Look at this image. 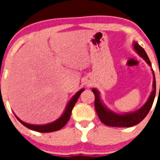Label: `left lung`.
Wrapping results in <instances>:
<instances>
[{
	"instance_id": "1",
	"label": "left lung",
	"mask_w": 160,
	"mask_h": 160,
	"mask_svg": "<svg viewBox=\"0 0 160 160\" xmlns=\"http://www.w3.org/2000/svg\"><path fill=\"white\" fill-rule=\"evenodd\" d=\"M134 50L139 53V55L151 66V62H150L146 52L144 51V48L139 46L137 42L134 43ZM153 83H154L153 84L154 90L152 91L149 100H147V102L139 110L133 112V113L124 114H115L114 112L106 109L100 100L99 91L95 89H93L92 91L95 95V109L98 116L100 118V121L108 126L112 127H131L139 124V122H141L146 117V115L151 109L153 103H154L155 94H156V82H155L154 74V82Z\"/></svg>"
}]
</instances>
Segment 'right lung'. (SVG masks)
Returning a JSON list of instances; mask_svg holds the SVG:
<instances>
[{"label":"right lung","mask_w":160,"mask_h":160,"mask_svg":"<svg viewBox=\"0 0 160 160\" xmlns=\"http://www.w3.org/2000/svg\"><path fill=\"white\" fill-rule=\"evenodd\" d=\"M84 90V89L80 90V91H78L76 94H75L74 96L72 97V99L70 100V101L68 104L66 109H65L64 114L61 115L60 119H58L57 120H55L53 123H51V124H44V125H34V124H26L25 122H23L22 120L19 119L18 117H16V119H18L19 121L21 122V124H23L24 126H26V128H28L30 129H32V130H35V131L41 132V133H49V132H53V131H57L59 129H60L61 128L65 126L66 123L69 121V119L70 118V115H71V111H72V109L75 106V103L77 101V100L80 97V94L82 93V91Z\"/></svg>","instance_id":"right-lung-1"}]
</instances>
